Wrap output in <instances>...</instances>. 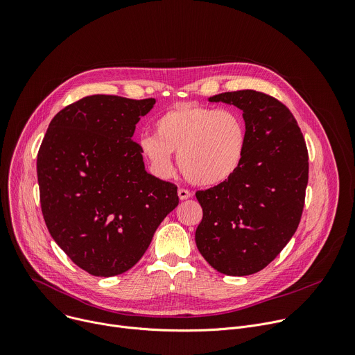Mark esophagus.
<instances>
[{"instance_id": "esophagus-1", "label": "esophagus", "mask_w": 355, "mask_h": 355, "mask_svg": "<svg viewBox=\"0 0 355 355\" xmlns=\"http://www.w3.org/2000/svg\"><path fill=\"white\" fill-rule=\"evenodd\" d=\"M191 196H192L191 191H188V189H185V188H180V189H178V198H180L181 200H184V199H189Z\"/></svg>"}]
</instances>
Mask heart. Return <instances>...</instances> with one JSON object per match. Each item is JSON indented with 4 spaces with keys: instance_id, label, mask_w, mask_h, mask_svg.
Segmentation results:
<instances>
[{
    "instance_id": "b5f03b06",
    "label": "heart",
    "mask_w": 355,
    "mask_h": 355,
    "mask_svg": "<svg viewBox=\"0 0 355 355\" xmlns=\"http://www.w3.org/2000/svg\"><path fill=\"white\" fill-rule=\"evenodd\" d=\"M156 136L137 140L141 157L157 177L174 171L171 153L184 177L198 187H220L241 170L248 151L247 122L239 110L178 103L156 121Z\"/></svg>"
}]
</instances>
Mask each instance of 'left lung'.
Returning <instances> with one entry per match:
<instances>
[{
    "label": "left lung",
    "mask_w": 355,
    "mask_h": 355,
    "mask_svg": "<svg viewBox=\"0 0 355 355\" xmlns=\"http://www.w3.org/2000/svg\"><path fill=\"white\" fill-rule=\"evenodd\" d=\"M209 101L243 111L248 151L233 180L196 191L204 216L195 241L216 271L244 277L266 268L297 229L309 180L308 147L292 112L268 94L241 89Z\"/></svg>",
    "instance_id": "1"
}]
</instances>
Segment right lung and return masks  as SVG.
Segmentation results:
<instances>
[{"instance_id": "add662e5", "label": "right lung", "mask_w": 355, "mask_h": 355, "mask_svg": "<svg viewBox=\"0 0 355 355\" xmlns=\"http://www.w3.org/2000/svg\"><path fill=\"white\" fill-rule=\"evenodd\" d=\"M155 98L89 95L50 122L37 153L44 223L69 259L94 277L130 270L178 205L177 185L144 170L136 123Z\"/></svg>"}]
</instances>
